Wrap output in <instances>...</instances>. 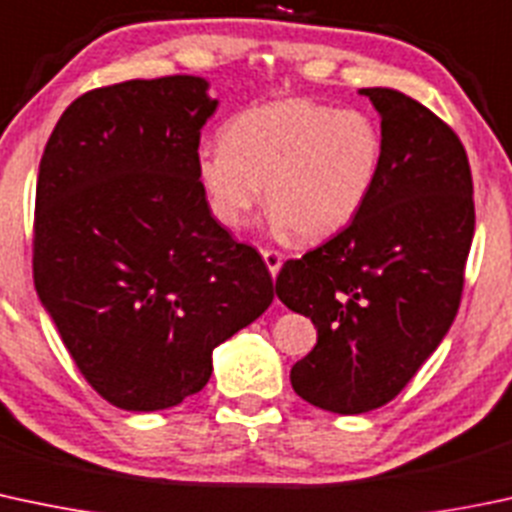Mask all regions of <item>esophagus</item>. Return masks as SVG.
<instances>
[{
	"mask_svg": "<svg viewBox=\"0 0 512 512\" xmlns=\"http://www.w3.org/2000/svg\"><path fill=\"white\" fill-rule=\"evenodd\" d=\"M262 260H265L267 270H270L272 279L277 277L279 270H282V255L277 250H262Z\"/></svg>",
	"mask_w": 512,
	"mask_h": 512,
	"instance_id": "obj_1",
	"label": "esophagus"
}]
</instances>
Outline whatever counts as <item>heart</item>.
Segmentation results:
<instances>
[{
    "instance_id": "heart-1",
    "label": "heart",
    "mask_w": 512,
    "mask_h": 512,
    "mask_svg": "<svg viewBox=\"0 0 512 512\" xmlns=\"http://www.w3.org/2000/svg\"><path fill=\"white\" fill-rule=\"evenodd\" d=\"M383 154V132L365 112L284 98L230 117L223 144L196 149V176L225 228L247 225L265 188L274 233L319 242L358 218Z\"/></svg>"
}]
</instances>
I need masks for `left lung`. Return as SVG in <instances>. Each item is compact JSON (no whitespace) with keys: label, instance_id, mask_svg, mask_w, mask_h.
<instances>
[{"label":"left lung","instance_id":"left-lung-1","mask_svg":"<svg viewBox=\"0 0 512 512\" xmlns=\"http://www.w3.org/2000/svg\"><path fill=\"white\" fill-rule=\"evenodd\" d=\"M380 115L383 171L346 230L284 262L277 297L314 321L316 346L294 363V392L333 414L390 402L459 311L473 240L471 169L459 137L422 102L363 88Z\"/></svg>","mask_w":512,"mask_h":512}]
</instances>
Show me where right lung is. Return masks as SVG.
I'll use <instances>...</instances> for the list:
<instances>
[{
    "label": "right lung",
    "instance_id": "1",
    "mask_svg": "<svg viewBox=\"0 0 512 512\" xmlns=\"http://www.w3.org/2000/svg\"><path fill=\"white\" fill-rule=\"evenodd\" d=\"M206 78L90 90L39 166L34 284L80 373L127 412L181 405L213 351L272 304V277L213 218L196 176L218 110Z\"/></svg>",
    "mask_w": 512,
    "mask_h": 512
}]
</instances>
